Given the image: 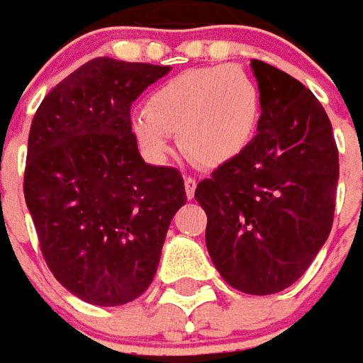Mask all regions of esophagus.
Here are the masks:
<instances>
[{
	"label": "esophagus",
	"mask_w": 363,
	"mask_h": 363,
	"mask_svg": "<svg viewBox=\"0 0 363 363\" xmlns=\"http://www.w3.org/2000/svg\"><path fill=\"white\" fill-rule=\"evenodd\" d=\"M196 179H192V177H186L184 179V190H186V198L192 200L194 198V190H196Z\"/></svg>",
	"instance_id": "34e87169"
}]
</instances>
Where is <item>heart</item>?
Wrapping results in <instances>:
<instances>
[{"label": "heart", "instance_id": "heart-1", "mask_svg": "<svg viewBox=\"0 0 363 363\" xmlns=\"http://www.w3.org/2000/svg\"><path fill=\"white\" fill-rule=\"evenodd\" d=\"M260 118V93L237 66L189 69L153 91L132 116L142 150L161 159L179 134L182 151L200 165L218 167L249 145Z\"/></svg>", "mask_w": 363, "mask_h": 363}]
</instances>
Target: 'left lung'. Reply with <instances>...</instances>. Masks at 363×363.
<instances>
[{"instance_id":"obj_1","label":"left lung","mask_w":363,"mask_h":363,"mask_svg":"<svg viewBox=\"0 0 363 363\" xmlns=\"http://www.w3.org/2000/svg\"><path fill=\"white\" fill-rule=\"evenodd\" d=\"M257 135L198 182L206 247L231 288L270 296L289 288L327 241L335 218L338 150L323 104L291 75L252 60Z\"/></svg>"}]
</instances>
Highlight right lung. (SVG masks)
Returning a JSON list of instances; mask_svg holds the SVG:
<instances>
[{
	"label": "right lung",
	"instance_id": "add662e5",
	"mask_svg": "<svg viewBox=\"0 0 363 363\" xmlns=\"http://www.w3.org/2000/svg\"><path fill=\"white\" fill-rule=\"evenodd\" d=\"M169 66L95 58L44 96L28 132L25 200L54 278L83 301H134L157 272L186 192L145 163L130 106Z\"/></svg>",
	"mask_w": 363,
	"mask_h": 363
}]
</instances>
